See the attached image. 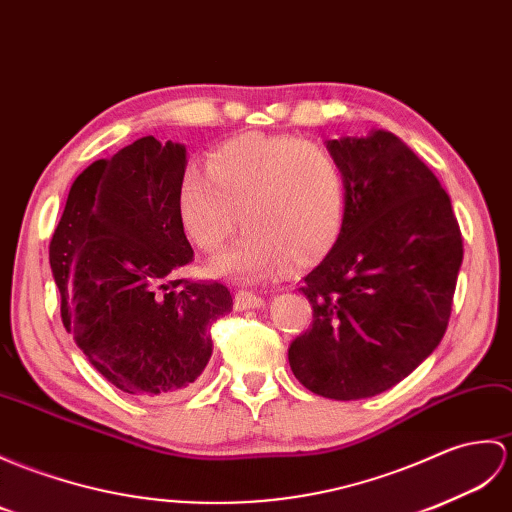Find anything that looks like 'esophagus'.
<instances>
[{
    "instance_id": "esophagus-1",
    "label": "esophagus",
    "mask_w": 512,
    "mask_h": 512,
    "mask_svg": "<svg viewBox=\"0 0 512 512\" xmlns=\"http://www.w3.org/2000/svg\"><path fill=\"white\" fill-rule=\"evenodd\" d=\"M257 307H264V299L259 294L248 290L235 292V310H257Z\"/></svg>"
}]
</instances>
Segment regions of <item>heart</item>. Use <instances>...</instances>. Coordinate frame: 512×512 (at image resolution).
Returning <instances> with one entry per match:
<instances>
[{
  "instance_id": "obj_1",
  "label": "heart",
  "mask_w": 512,
  "mask_h": 512,
  "mask_svg": "<svg viewBox=\"0 0 512 512\" xmlns=\"http://www.w3.org/2000/svg\"><path fill=\"white\" fill-rule=\"evenodd\" d=\"M176 202L189 240L205 253L222 251L242 220L246 233L216 270L257 281L336 244L347 183L336 154L316 141L242 135L211 152L207 172L189 165Z\"/></svg>"
}]
</instances>
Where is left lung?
Here are the masks:
<instances>
[{"instance_id":"left-lung-1","label":"left lung","mask_w":512,"mask_h":512,"mask_svg":"<svg viewBox=\"0 0 512 512\" xmlns=\"http://www.w3.org/2000/svg\"><path fill=\"white\" fill-rule=\"evenodd\" d=\"M347 183L334 248L307 275L312 327L294 338V377L320 397H375L430 355L449 323L462 235L432 170L399 137L329 141Z\"/></svg>"}]
</instances>
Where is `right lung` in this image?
Returning <instances> with one entry per match:
<instances>
[{"label": "right lung", "instance_id": "obj_1", "mask_svg": "<svg viewBox=\"0 0 512 512\" xmlns=\"http://www.w3.org/2000/svg\"><path fill=\"white\" fill-rule=\"evenodd\" d=\"M185 165L181 144L154 137L93 161L50 242L65 329L128 395L192 386L211 358V325L233 307L227 285L176 279L194 261L176 202Z\"/></svg>", "mask_w": 512, "mask_h": 512}]
</instances>
